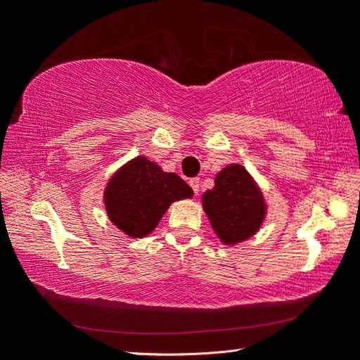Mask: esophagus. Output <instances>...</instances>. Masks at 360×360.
<instances>
[{
    "label": "esophagus",
    "instance_id": "1",
    "mask_svg": "<svg viewBox=\"0 0 360 360\" xmlns=\"http://www.w3.org/2000/svg\"><path fill=\"white\" fill-rule=\"evenodd\" d=\"M188 184H191V187L193 188L195 193L200 192V179L198 178H192L191 181H188Z\"/></svg>",
    "mask_w": 360,
    "mask_h": 360
}]
</instances>
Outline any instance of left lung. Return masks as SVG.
<instances>
[{
  "instance_id": "1",
  "label": "left lung",
  "mask_w": 360,
  "mask_h": 360,
  "mask_svg": "<svg viewBox=\"0 0 360 360\" xmlns=\"http://www.w3.org/2000/svg\"><path fill=\"white\" fill-rule=\"evenodd\" d=\"M202 205L217 238L229 246L254 236L266 216L264 193L240 163H230L216 174Z\"/></svg>"
}]
</instances>
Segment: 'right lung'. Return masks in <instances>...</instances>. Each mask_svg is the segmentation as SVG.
I'll return each instance as SVG.
<instances>
[{"instance_id": "obj_1", "label": "right lung", "mask_w": 360, "mask_h": 360, "mask_svg": "<svg viewBox=\"0 0 360 360\" xmlns=\"http://www.w3.org/2000/svg\"><path fill=\"white\" fill-rule=\"evenodd\" d=\"M192 195L178 174L138 155L111 176L103 198L109 221L130 238H143L154 231L169 205Z\"/></svg>"}]
</instances>
